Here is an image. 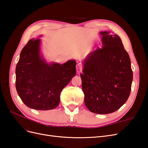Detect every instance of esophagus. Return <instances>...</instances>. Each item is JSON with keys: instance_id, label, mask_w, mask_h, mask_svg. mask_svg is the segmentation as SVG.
Here are the masks:
<instances>
[{"instance_id": "obj_1", "label": "esophagus", "mask_w": 148, "mask_h": 148, "mask_svg": "<svg viewBox=\"0 0 148 148\" xmlns=\"http://www.w3.org/2000/svg\"><path fill=\"white\" fill-rule=\"evenodd\" d=\"M82 65L80 64H78L77 65V73H79L82 71Z\"/></svg>"}]
</instances>
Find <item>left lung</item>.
<instances>
[{"label": "left lung", "mask_w": 148, "mask_h": 148, "mask_svg": "<svg viewBox=\"0 0 148 148\" xmlns=\"http://www.w3.org/2000/svg\"><path fill=\"white\" fill-rule=\"evenodd\" d=\"M101 49L97 48L83 62L82 89L84 104L95 114L112 113L130 96L133 81L131 61L118 35L101 31Z\"/></svg>", "instance_id": "obj_1"}]
</instances>
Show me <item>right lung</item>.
Segmentation results:
<instances>
[{
  "label": "right lung",
  "instance_id": "right-lung-1",
  "mask_svg": "<svg viewBox=\"0 0 148 148\" xmlns=\"http://www.w3.org/2000/svg\"><path fill=\"white\" fill-rule=\"evenodd\" d=\"M40 39H31L21 51L17 63L16 89L24 104L36 110L53 109L62 89L76 75V61L49 64L41 53Z\"/></svg>",
  "mask_w": 148,
  "mask_h": 148
}]
</instances>
